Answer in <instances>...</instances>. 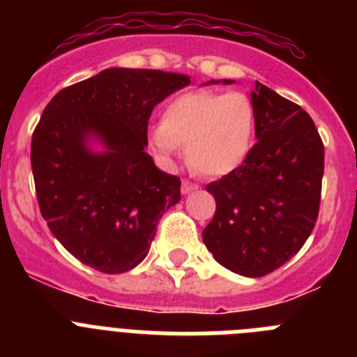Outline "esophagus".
Listing matches in <instances>:
<instances>
[{
    "label": "esophagus",
    "instance_id": "1",
    "mask_svg": "<svg viewBox=\"0 0 357 357\" xmlns=\"http://www.w3.org/2000/svg\"><path fill=\"white\" fill-rule=\"evenodd\" d=\"M194 190H197V185L190 183V181L183 179V183H181V194H183V196H187V194L194 192Z\"/></svg>",
    "mask_w": 357,
    "mask_h": 357
}]
</instances>
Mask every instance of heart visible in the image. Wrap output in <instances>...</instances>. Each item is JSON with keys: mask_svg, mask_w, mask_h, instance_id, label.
Instances as JSON below:
<instances>
[{"mask_svg": "<svg viewBox=\"0 0 357 357\" xmlns=\"http://www.w3.org/2000/svg\"><path fill=\"white\" fill-rule=\"evenodd\" d=\"M256 107L243 92L192 91L176 96L152 127L151 146L170 163L185 146L188 165L206 178L234 172L250 154Z\"/></svg>", "mask_w": 357, "mask_h": 357, "instance_id": "heart-1", "label": "heart"}]
</instances>
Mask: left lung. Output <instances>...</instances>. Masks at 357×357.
<instances>
[{
	"instance_id": "left-lung-1",
	"label": "left lung",
	"mask_w": 357,
	"mask_h": 357,
	"mask_svg": "<svg viewBox=\"0 0 357 357\" xmlns=\"http://www.w3.org/2000/svg\"><path fill=\"white\" fill-rule=\"evenodd\" d=\"M250 100L257 143L239 169L206 185L215 214L203 230V243L225 268L261 278L296 256L312 232L325 149L312 118L299 105L259 82Z\"/></svg>"
}]
</instances>
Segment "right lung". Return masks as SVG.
Returning <instances> with one entry per match:
<instances>
[{
  "label": "right lung",
  "mask_w": 357,
  "mask_h": 357,
  "mask_svg": "<svg viewBox=\"0 0 357 357\" xmlns=\"http://www.w3.org/2000/svg\"><path fill=\"white\" fill-rule=\"evenodd\" d=\"M190 83L187 74L105 68L45 107L32 134L36 194L50 232L72 256L105 274L145 259L181 181L146 152L158 103Z\"/></svg>",
  "instance_id": "obj_1"
}]
</instances>
